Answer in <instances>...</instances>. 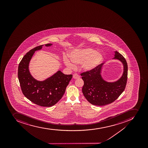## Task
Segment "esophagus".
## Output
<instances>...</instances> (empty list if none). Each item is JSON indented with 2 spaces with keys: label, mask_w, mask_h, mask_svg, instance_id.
<instances>
[{
  "label": "esophagus",
  "mask_w": 148,
  "mask_h": 148,
  "mask_svg": "<svg viewBox=\"0 0 148 148\" xmlns=\"http://www.w3.org/2000/svg\"><path fill=\"white\" fill-rule=\"evenodd\" d=\"M80 77V76H79V75L77 74H74L73 75V78L74 79H79Z\"/></svg>",
  "instance_id": "esophagus-1"
}]
</instances>
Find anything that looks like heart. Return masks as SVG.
I'll return each instance as SVG.
<instances>
[{"mask_svg":"<svg viewBox=\"0 0 148 148\" xmlns=\"http://www.w3.org/2000/svg\"><path fill=\"white\" fill-rule=\"evenodd\" d=\"M71 59L67 56L64 57V62L71 69H75L74 64H81L82 69L86 71H91L96 69L102 63L103 57L102 54L92 48L77 49L71 51Z\"/></svg>","mask_w":148,"mask_h":148,"instance_id":"obj_1","label":"heart"}]
</instances>
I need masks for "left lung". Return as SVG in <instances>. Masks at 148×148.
Wrapping results in <instances>:
<instances>
[{
  "label": "left lung",
  "instance_id": "1",
  "mask_svg": "<svg viewBox=\"0 0 148 148\" xmlns=\"http://www.w3.org/2000/svg\"><path fill=\"white\" fill-rule=\"evenodd\" d=\"M112 59L120 60L123 66L122 77L114 82H110L103 79L101 71L103 63L94 70L88 71L81 74L84 81L82 93L85 98L92 105L103 106L112 103L117 99L125 88L127 80L128 65L123 56L115 51Z\"/></svg>",
  "mask_w": 148,
  "mask_h": 148
}]
</instances>
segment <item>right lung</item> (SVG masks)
<instances>
[{
  "instance_id": "1",
  "label": "right lung",
  "mask_w": 148,
  "mask_h": 148,
  "mask_svg": "<svg viewBox=\"0 0 148 148\" xmlns=\"http://www.w3.org/2000/svg\"><path fill=\"white\" fill-rule=\"evenodd\" d=\"M51 43L45 45L46 47ZM43 45L31 50L23 58L18 69V77L24 96L36 105L50 107L55 105L63 96L71 79L72 75H65L60 71L43 81H38L32 76L29 65L35 51L41 50Z\"/></svg>"
}]
</instances>
